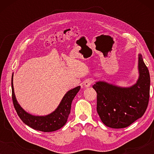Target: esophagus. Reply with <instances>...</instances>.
Masks as SVG:
<instances>
[{
	"mask_svg": "<svg viewBox=\"0 0 154 154\" xmlns=\"http://www.w3.org/2000/svg\"><path fill=\"white\" fill-rule=\"evenodd\" d=\"M93 82L94 81L92 79H87V80H85V82H84V85H85V87H90V86L91 85L92 83H93Z\"/></svg>",
	"mask_w": 154,
	"mask_h": 154,
	"instance_id": "34e87169",
	"label": "esophagus"
}]
</instances>
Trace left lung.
I'll return each mask as SVG.
<instances>
[{"label": "left lung", "instance_id": "8db88e82", "mask_svg": "<svg viewBox=\"0 0 154 154\" xmlns=\"http://www.w3.org/2000/svg\"><path fill=\"white\" fill-rule=\"evenodd\" d=\"M140 76L130 88H121L99 81L92 86L97 92V111L101 121L107 127L124 128L144 115L148 106L150 75L148 68L139 54Z\"/></svg>", "mask_w": 154, "mask_h": 154}]
</instances>
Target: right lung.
<instances>
[{
  "label": "right lung",
  "mask_w": 154,
  "mask_h": 154,
  "mask_svg": "<svg viewBox=\"0 0 154 154\" xmlns=\"http://www.w3.org/2000/svg\"><path fill=\"white\" fill-rule=\"evenodd\" d=\"M80 88L81 86H78L67 92L57 108L50 114L44 116H38L26 112L18 104L14 92L13 74L12 75V98L17 113L26 125L33 129L42 132L56 131L66 124L71 111V103L80 90Z\"/></svg>",
  "instance_id": "right-lung-1"
}]
</instances>
